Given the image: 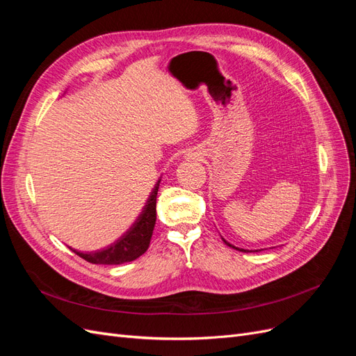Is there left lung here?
<instances>
[{
	"mask_svg": "<svg viewBox=\"0 0 356 356\" xmlns=\"http://www.w3.org/2000/svg\"><path fill=\"white\" fill-rule=\"evenodd\" d=\"M222 241H224V239H222ZM224 243H225V245H229V246H232V248H234V250H239V251H242V252H246V250H241V248H236V246L230 245L227 241H224Z\"/></svg>",
	"mask_w": 356,
	"mask_h": 356,
	"instance_id": "1",
	"label": "left lung"
}]
</instances>
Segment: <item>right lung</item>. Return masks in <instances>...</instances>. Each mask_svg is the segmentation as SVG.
Segmentation results:
<instances>
[{
    "mask_svg": "<svg viewBox=\"0 0 356 356\" xmlns=\"http://www.w3.org/2000/svg\"><path fill=\"white\" fill-rule=\"evenodd\" d=\"M160 181L153 190L149 199L145 204L143 213L139 215L135 224L129 229L120 239L105 248L102 251L95 252H79L74 251L83 260L92 264H123L127 261H134L138 257H141L149 246L152 241L154 224H156V197L159 191Z\"/></svg>",
    "mask_w": 356,
    "mask_h": 356,
    "instance_id": "right-lung-1",
    "label": "right lung"
}]
</instances>
